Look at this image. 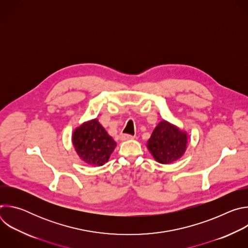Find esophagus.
<instances>
[{
  "instance_id": "1",
  "label": "esophagus",
  "mask_w": 248,
  "mask_h": 248,
  "mask_svg": "<svg viewBox=\"0 0 248 248\" xmlns=\"http://www.w3.org/2000/svg\"><path fill=\"white\" fill-rule=\"evenodd\" d=\"M134 136H132V135H130V134H125V133H122L121 135H120V139L121 140H128V139H132Z\"/></svg>"
}]
</instances>
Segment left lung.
<instances>
[{
	"mask_svg": "<svg viewBox=\"0 0 248 248\" xmlns=\"http://www.w3.org/2000/svg\"><path fill=\"white\" fill-rule=\"evenodd\" d=\"M187 135L166 121L161 122L148 140L147 148L161 164H169L180 159L186 152Z\"/></svg>",
	"mask_w": 248,
	"mask_h": 248,
	"instance_id": "obj_1",
	"label": "left lung"
}]
</instances>
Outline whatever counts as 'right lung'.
<instances>
[{
	"mask_svg": "<svg viewBox=\"0 0 248 248\" xmlns=\"http://www.w3.org/2000/svg\"><path fill=\"white\" fill-rule=\"evenodd\" d=\"M73 143L80 159L90 166H103L117 146L98 120L78 127L73 134Z\"/></svg>",
	"mask_w": 248,
	"mask_h": 248,
	"instance_id": "obj_1",
	"label": "right lung"
}]
</instances>
